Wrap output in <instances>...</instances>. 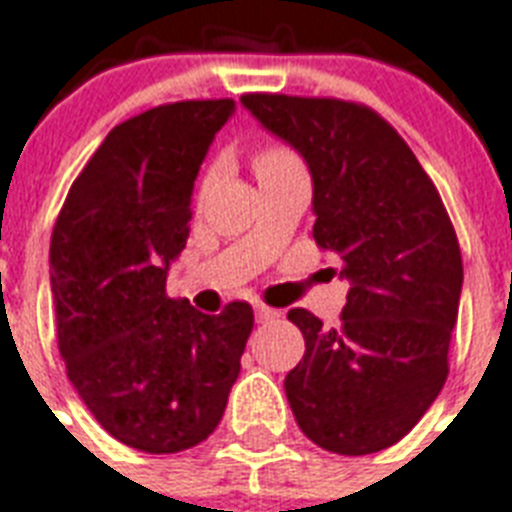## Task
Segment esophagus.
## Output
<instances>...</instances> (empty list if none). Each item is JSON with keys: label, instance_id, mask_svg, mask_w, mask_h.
I'll list each match as a JSON object with an SVG mask.
<instances>
[{"label": "esophagus", "instance_id": "obj_1", "mask_svg": "<svg viewBox=\"0 0 512 512\" xmlns=\"http://www.w3.org/2000/svg\"><path fill=\"white\" fill-rule=\"evenodd\" d=\"M276 316H279V311H273V308H268V305H255V319L260 321V324H263V321H273L276 319Z\"/></svg>", "mask_w": 512, "mask_h": 512}]
</instances>
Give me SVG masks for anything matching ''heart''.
Returning <instances> with one entry per match:
<instances>
[{
    "label": "heart",
    "instance_id": "obj_1",
    "mask_svg": "<svg viewBox=\"0 0 512 512\" xmlns=\"http://www.w3.org/2000/svg\"><path fill=\"white\" fill-rule=\"evenodd\" d=\"M287 156H292L289 148L276 146V143H265V146H260L255 151V170L257 167H268V164L281 162V159H287Z\"/></svg>",
    "mask_w": 512,
    "mask_h": 512
}]
</instances>
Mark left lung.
<instances>
[{
    "label": "left lung",
    "instance_id": "left-lung-1",
    "mask_svg": "<svg viewBox=\"0 0 512 512\" xmlns=\"http://www.w3.org/2000/svg\"><path fill=\"white\" fill-rule=\"evenodd\" d=\"M241 103L308 162L313 239L350 281L340 327L289 311L305 337L284 380L289 406L327 452H382L420 422L449 374L462 292L449 212L406 140L369 106L273 92Z\"/></svg>",
    "mask_w": 512,
    "mask_h": 512
}]
</instances>
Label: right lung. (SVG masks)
Listing matches in <instances>:
<instances>
[{
  "label": "right lung",
  "mask_w": 512,
  "mask_h": 512,
  "mask_svg": "<svg viewBox=\"0 0 512 512\" xmlns=\"http://www.w3.org/2000/svg\"><path fill=\"white\" fill-rule=\"evenodd\" d=\"M233 106L180 100L116 124L52 228L68 380L103 430L138 452H183L217 428L255 327L241 300L207 316L167 295V271L191 231L193 180Z\"/></svg>",
  "instance_id": "right-lung-1"
}]
</instances>
